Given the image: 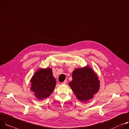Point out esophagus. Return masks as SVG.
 <instances>
[{"label":"esophagus","instance_id":"34e87169","mask_svg":"<svg viewBox=\"0 0 129 129\" xmlns=\"http://www.w3.org/2000/svg\"><path fill=\"white\" fill-rule=\"evenodd\" d=\"M67 80H65L63 82H62V84H66L67 83Z\"/></svg>","mask_w":129,"mask_h":129}]
</instances>
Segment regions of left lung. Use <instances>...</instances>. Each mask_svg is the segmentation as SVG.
Segmentation results:
<instances>
[{"mask_svg":"<svg viewBox=\"0 0 129 129\" xmlns=\"http://www.w3.org/2000/svg\"><path fill=\"white\" fill-rule=\"evenodd\" d=\"M72 78L69 85L79 101L86 102L98 92L99 80L90 67L86 66L75 69L73 72Z\"/></svg>","mask_w":129,"mask_h":129,"instance_id":"obj_1","label":"left lung"}]
</instances>
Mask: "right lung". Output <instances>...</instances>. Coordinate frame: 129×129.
Instances as JSON below:
<instances>
[{
    "instance_id": "obj_1",
    "label": "right lung",
    "mask_w": 129,
    "mask_h": 129,
    "mask_svg": "<svg viewBox=\"0 0 129 129\" xmlns=\"http://www.w3.org/2000/svg\"><path fill=\"white\" fill-rule=\"evenodd\" d=\"M31 90L38 99L48 97L56 85V79L53 76L51 68L40 69L32 76Z\"/></svg>"
}]
</instances>
